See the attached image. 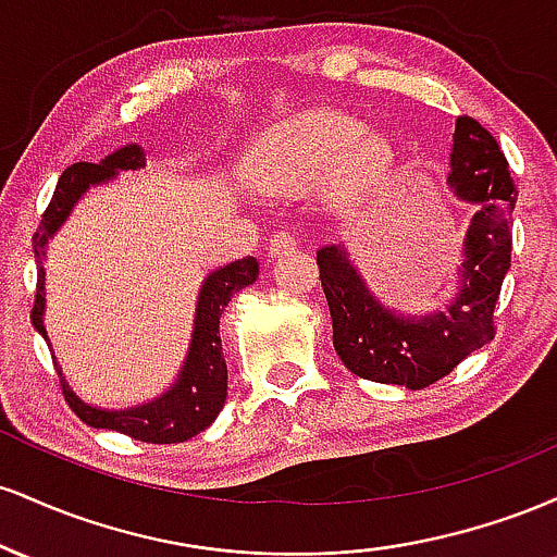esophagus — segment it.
<instances>
[{"mask_svg":"<svg viewBox=\"0 0 557 557\" xmlns=\"http://www.w3.org/2000/svg\"><path fill=\"white\" fill-rule=\"evenodd\" d=\"M293 248H296V235L287 233V230H280V233H274V238L270 240L272 257H283V253L293 251Z\"/></svg>","mask_w":557,"mask_h":557,"instance_id":"1","label":"esophagus"}]
</instances>
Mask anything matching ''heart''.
I'll use <instances>...</instances> for the list:
<instances>
[{
	"mask_svg": "<svg viewBox=\"0 0 557 557\" xmlns=\"http://www.w3.org/2000/svg\"><path fill=\"white\" fill-rule=\"evenodd\" d=\"M389 149L382 138L363 136V127L341 114H314L290 125L267 146V181L280 188H311L335 170L337 194L356 198L385 175Z\"/></svg>",
	"mask_w": 557,
	"mask_h": 557,
	"instance_id": "b5f03b06",
	"label": "heart"
}]
</instances>
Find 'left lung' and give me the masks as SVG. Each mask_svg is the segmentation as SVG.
I'll return each mask as SVG.
<instances>
[{"mask_svg":"<svg viewBox=\"0 0 557 557\" xmlns=\"http://www.w3.org/2000/svg\"><path fill=\"white\" fill-rule=\"evenodd\" d=\"M447 181L458 196L476 203L466 233L461 293L447 311L424 319L393 314L367 290L341 248L317 251L335 350L363 380L408 389L430 387L495 337V304L513 243L516 185L495 136L469 114L456 120Z\"/></svg>","mask_w":557,"mask_h":557,"instance_id":"8db88e82","label":"left lung"}]
</instances>
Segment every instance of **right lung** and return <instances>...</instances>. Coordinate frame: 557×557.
Segmentation results:
<instances>
[{"instance_id":"1","label":"right lung","mask_w":557,"mask_h":557,"mask_svg":"<svg viewBox=\"0 0 557 557\" xmlns=\"http://www.w3.org/2000/svg\"><path fill=\"white\" fill-rule=\"evenodd\" d=\"M144 168V149L140 146H125V149L114 151L99 164L94 162H75L60 175L52 201H49L47 212L41 214V225L34 235V253L38 259L36 272V296L34 309H30V322L34 327L47 337L44 330V246L47 238H52L54 230L65 222V216L78 201V196L88 185L110 181L117 170H138ZM259 274V261L253 257H243L238 261H230L227 267L209 274L203 280L201 296H198L196 309V327L194 341H190L188 359L181 376H177L175 387L168 389L162 398L146 403L140 408L131 411H101V408L86 406L78 395L65 385L60 367L54 363L57 376H60L62 395H65L67 406L73 408L75 417L86 421L88 426L96 430H114L127 437L140 440V443L154 445H172L185 443V440L196 437L198 432L207 430L216 419V413L225 406L227 395V367L222 359V343H220V317L230 304V298L240 290V287L251 285ZM49 343V341H47ZM54 361V356H52Z\"/></svg>"}]
</instances>
